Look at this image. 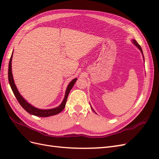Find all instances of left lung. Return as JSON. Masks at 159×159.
I'll return each mask as SVG.
<instances>
[{
    "instance_id": "left-lung-1",
    "label": "left lung",
    "mask_w": 159,
    "mask_h": 159,
    "mask_svg": "<svg viewBox=\"0 0 159 159\" xmlns=\"http://www.w3.org/2000/svg\"><path fill=\"white\" fill-rule=\"evenodd\" d=\"M133 41V44H134V45H135L137 48H138L139 49V50H140V51L141 52V53H142V54H143V50H142V48H141V46L140 45H139V44H138V43H137V42L136 41V40H132ZM143 57H144V56H143ZM91 109H92V107H91Z\"/></svg>"
}]
</instances>
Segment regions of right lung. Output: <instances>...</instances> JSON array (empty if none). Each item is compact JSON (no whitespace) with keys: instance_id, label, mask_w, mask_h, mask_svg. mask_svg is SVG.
<instances>
[{"instance_id":"1","label":"right lung","mask_w":159,"mask_h":159,"mask_svg":"<svg viewBox=\"0 0 159 159\" xmlns=\"http://www.w3.org/2000/svg\"><path fill=\"white\" fill-rule=\"evenodd\" d=\"M13 54V52H12ZM12 54L11 57L10 61H9V64H8V81L9 84H10L11 88L13 91V93L15 95L16 98L17 99L18 102L20 104L21 106L25 109L26 111L30 113L31 115H35V116L38 117H50L52 116V115H55L56 114H58L60 113L62 110H63L66 106V103L67 102V99H68V95L70 90L71 88H73V86L74 85L75 81L77 80V78L74 79L72 80L71 82L68 85V88L66 89V94H65V97L63 100V102L59 105L58 107H57L54 109H40L36 108L34 106H32V105L30 103H28L24 99L20 93L18 92V91L16 87V85L14 84V81L13 80V76L12 74Z\"/></svg>"}]
</instances>
